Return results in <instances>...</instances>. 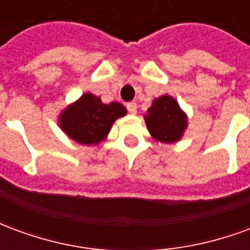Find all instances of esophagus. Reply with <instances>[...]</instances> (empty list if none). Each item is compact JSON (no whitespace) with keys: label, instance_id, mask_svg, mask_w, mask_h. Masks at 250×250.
Returning a JSON list of instances; mask_svg holds the SVG:
<instances>
[{"label":"esophagus","instance_id":"obj_1","mask_svg":"<svg viewBox=\"0 0 250 250\" xmlns=\"http://www.w3.org/2000/svg\"><path fill=\"white\" fill-rule=\"evenodd\" d=\"M127 109H128L130 114L135 115L136 111H138V105H136V103H134V102H131V103L127 104Z\"/></svg>","mask_w":250,"mask_h":250}]
</instances>
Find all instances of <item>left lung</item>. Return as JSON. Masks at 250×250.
Instances as JSON below:
<instances>
[{
  "label": "left lung",
  "mask_w": 250,
  "mask_h": 250,
  "mask_svg": "<svg viewBox=\"0 0 250 250\" xmlns=\"http://www.w3.org/2000/svg\"><path fill=\"white\" fill-rule=\"evenodd\" d=\"M145 122L152 138L163 143L178 142L188 127V116L178 102L168 95L154 99L145 115Z\"/></svg>",
  "instance_id": "obj_1"
}]
</instances>
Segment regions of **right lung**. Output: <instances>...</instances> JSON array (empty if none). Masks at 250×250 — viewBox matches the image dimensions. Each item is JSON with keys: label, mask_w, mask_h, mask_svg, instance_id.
Masks as SVG:
<instances>
[{"label": "right lung", "mask_w": 250, "mask_h": 250, "mask_svg": "<svg viewBox=\"0 0 250 250\" xmlns=\"http://www.w3.org/2000/svg\"><path fill=\"white\" fill-rule=\"evenodd\" d=\"M125 114V107L118 102L104 104L102 99L87 92L62 111L59 125L71 139L91 146L103 142L115 120Z\"/></svg>", "instance_id": "obj_1"}]
</instances>
